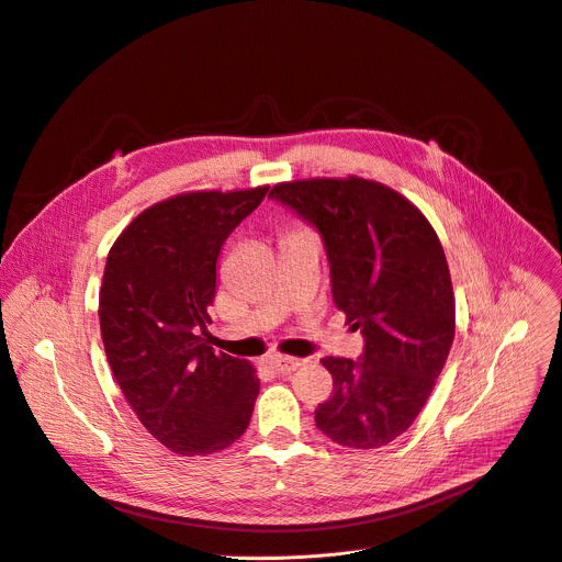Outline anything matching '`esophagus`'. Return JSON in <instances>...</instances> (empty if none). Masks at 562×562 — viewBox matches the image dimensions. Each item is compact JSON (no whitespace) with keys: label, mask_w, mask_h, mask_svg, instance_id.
<instances>
[{"label":"esophagus","mask_w":562,"mask_h":562,"mask_svg":"<svg viewBox=\"0 0 562 562\" xmlns=\"http://www.w3.org/2000/svg\"><path fill=\"white\" fill-rule=\"evenodd\" d=\"M271 363L278 372H282V375H289V372H293L295 368L303 366V359H295V357H286V355H273L271 357Z\"/></svg>","instance_id":"esophagus-1"}]
</instances>
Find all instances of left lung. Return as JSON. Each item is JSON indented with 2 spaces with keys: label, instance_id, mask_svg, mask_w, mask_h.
Masks as SVG:
<instances>
[{
  "label": "left lung",
  "instance_id": "obj_1",
  "mask_svg": "<svg viewBox=\"0 0 562 562\" xmlns=\"http://www.w3.org/2000/svg\"><path fill=\"white\" fill-rule=\"evenodd\" d=\"M271 196L321 233L334 303L366 341L357 361L323 359L334 393L316 427L350 450L384 447L418 418L454 341L438 235L408 199L359 176L278 182Z\"/></svg>",
  "mask_w": 562,
  "mask_h": 562
}]
</instances>
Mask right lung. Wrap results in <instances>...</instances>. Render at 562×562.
Returning a JSON list of instances; mask_svg holds the SVG:
<instances>
[{"instance_id": "obj_1", "label": "right lung", "mask_w": 562, "mask_h": 562, "mask_svg": "<svg viewBox=\"0 0 562 562\" xmlns=\"http://www.w3.org/2000/svg\"><path fill=\"white\" fill-rule=\"evenodd\" d=\"M269 184L187 192L137 214L112 244L99 323L126 402L156 440L182 457L226 450L246 429L259 393L246 359L207 344L223 241Z\"/></svg>"}]
</instances>
